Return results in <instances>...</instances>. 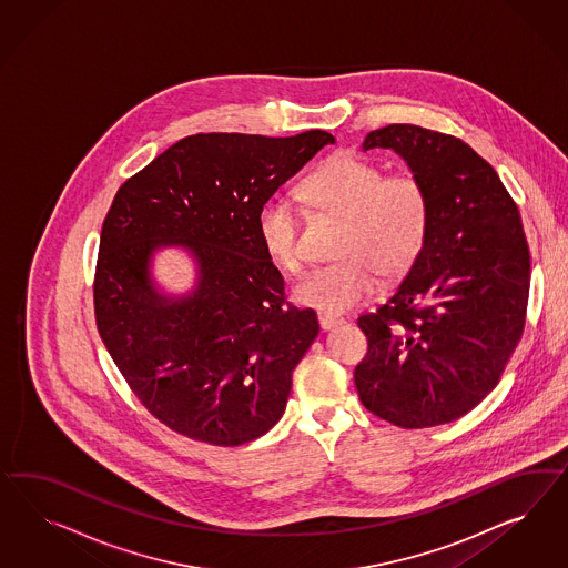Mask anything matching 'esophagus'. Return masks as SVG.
<instances>
[{
    "label": "esophagus",
    "instance_id": "obj_1",
    "mask_svg": "<svg viewBox=\"0 0 568 568\" xmlns=\"http://www.w3.org/2000/svg\"><path fill=\"white\" fill-rule=\"evenodd\" d=\"M316 318H318V325L323 331H328V328L337 327V325L344 323V318L339 314H331V312H318Z\"/></svg>",
    "mask_w": 568,
    "mask_h": 568
}]
</instances>
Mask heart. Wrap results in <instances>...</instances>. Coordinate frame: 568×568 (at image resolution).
Returning a JSON list of instances; mask_svg holds the SVG:
<instances>
[{"label": "heart", "mask_w": 568, "mask_h": 568, "mask_svg": "<svg viewBox=\"0 0 568 568\" xmlns=\"http://www.w3.org/2000/svg\"><path fill=\"white\" fill-rule=\"evenodd\" d=\"M314 212L342 221L335 243L337 262L318 266L295 287V300L310 308L342 314L406 275L429 237V191L418 174L385 169L352 152L328 155L297 185ZM266 256L287 275L304 268L302 212L285 195H271L256 214Z\"/></svg>", "instance_id": "heart-1"}]
</instances>
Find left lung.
<instances>
[{
  "label": "left lung",
  "mask_w": 568,
  "mask_h": 568,
  "mask_svg": "<svg viewBox=\"0 0 568 568\" xmlns=\"http://www.w3.org/2000/svg\"><path fill=\"white\" fill-rule=\"evenodd\" d=\"M429 191V237L397 292L358 327L368 352L354 371L368 413L425 429L470 413L506 371L527 321L531 258L498 172L463 139L416 124L371 131Z\"/></svg>",
  "instance_id": "obj_1"
}]
</instances>
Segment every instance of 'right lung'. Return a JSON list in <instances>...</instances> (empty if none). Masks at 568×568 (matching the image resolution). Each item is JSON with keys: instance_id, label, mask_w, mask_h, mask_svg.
I'll use <instances>...</instances> for the list:
<instances>
[{"instance_id": "obj_1", "label": "right lung", "mask_w": 568, "mask_h": 568, "mask_svg": "<svg viewBox=\"0 0 568 568\" xmlns=\"http://www.w3.org/2000/svg\"><path fill=\"white\" fill-rule=\"evenodd\" d=\"M327 143L335 138L318 129L293 138L197 133L116 191L95 262V323L129 389L174 433L241 446L285 413L318 321L287 302L256 214ZM160 242H183L201 262L187 301L169 305L149 285L146 262Z\"/></svg>"}]
</instances>
